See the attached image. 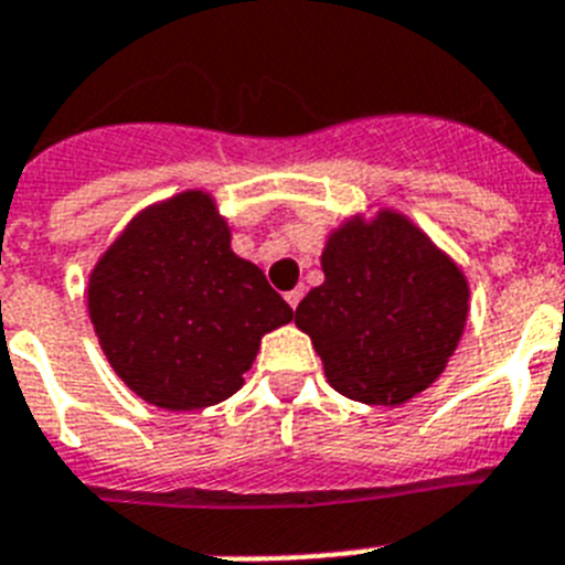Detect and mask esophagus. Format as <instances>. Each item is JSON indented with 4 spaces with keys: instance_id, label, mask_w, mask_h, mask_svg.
<instances>
[{
    "instance_id": "1",
    "label": "esophagus",
    "mask_w": 565,
    "mask_h": 565,
    "mask_svg": "<svg viewBox=\"0 0 565 565\" xmlns=\"http://www.w3.org/2000/svg\"><path fill=\"white\" fill-rule=\"evenodd\" d=\"M284 298H287V305H290L292 310H296V307L301 305V298H305V287H296V290H290Z\"/></svg>"
}]
</instances>
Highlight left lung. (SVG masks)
<instances>
[{"mask_svg": "<svg viewBox=\"0 0 565 565\" xmlns=\"http://www.w3.org/2000/svg\"><path fill=\"white\" fill-rule=\"evenodd\" d=\"M324 284L296 310L324 376L353 402L405 405L445 371L468 321V278L407 215H353L327 235Z\"/></svg>", "mask_w": 565, "mask_h": 565, "instance_id": "left-lung-1", "label": "left lung"}]
</instances>
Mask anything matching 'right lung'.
Returning <instances> with one entry per match:
<instances>
[{"label": "right lung", "mask_w": 565, "mask_h": 565, "mask_svg": "<svg viewBox=\"0 0 565 565\" xmlns=\"http://www.w3.org/2000/svg\"><path fill=\"white\" fill-rule=\"evenodd\" d=\"M203 189L131 217L88 275V316L114 373L163 411H201L238 393L260 339L292 321L290 305Z\"/></svg>", "instance_id": "obj_1"}]
</instances>
